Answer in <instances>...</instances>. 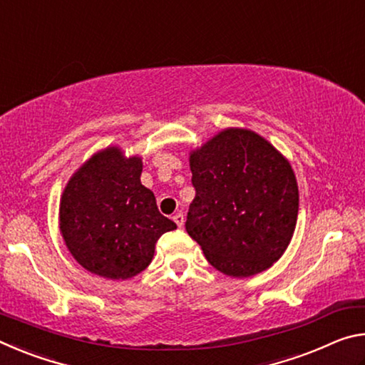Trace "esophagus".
I'll return each instance as SVG.
<instances>
[{"label": "esophagus", "mask_w": 365, "mask_h": 365, "mask_svg": "<svg viewBox=\"0 0 365 365\" xmlns=\"http://www.w3.org/2000/svg\"><path fill=\"white\" fill-rule=\"evenodd\" d=\"M172 219H174V222L177 224V227H180V228L183 227V224H185V217H183V214H182V212H177Z\"/></svg>", "instance_id": "obj_1"}]
</instances>
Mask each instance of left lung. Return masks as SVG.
I'll list each match as a JSON object with an SVG mask.
<instances>
[{"label":"left lung","instance_id":"left-lung-1","mask_svg":"<svg viewBox=\"0 0 365 365\" xmlns=\"http://www.w3.org/2000/svg\"><path fill=\"white\" fill-rule=\"evenodd\" d=\"M196 196L185 228L212 267L251 277L292 242L299 193L288 159L248 128H225L190 153Z\"/></svg>","mask_w":365,"mask_h":365}]
</instances>
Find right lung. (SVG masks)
<instances>
[{
	"mask_svg": "<svg viewBox=\"0 0 365 365\" xmlns=\"http://www.w3.org/2000/svg\"><path fill=\"white\" fill-rule=\"evenodd\" d=\"M141 158H125L120 148L109 146L66 185L61 235L73 259L91 274L132 279L153 261L160 235L177 228L159 212L153 191L141 185Z\"/></svg>",
	"mask_w": 365,
	"mask_h": 365,
	"instance_id": "add662e5",
	"label": "right lung"
}]
</instances>
